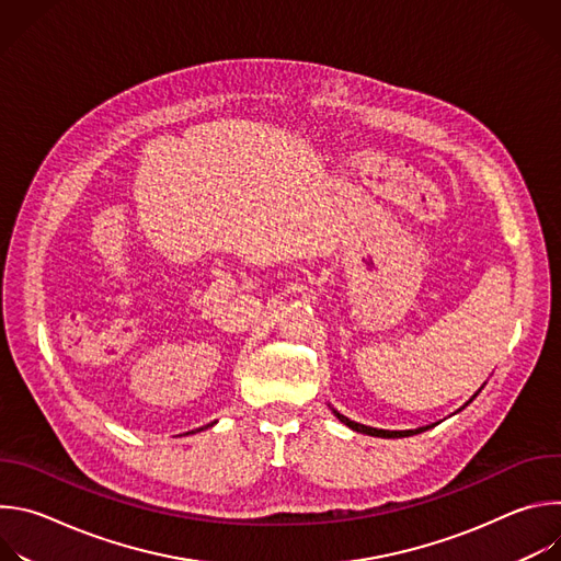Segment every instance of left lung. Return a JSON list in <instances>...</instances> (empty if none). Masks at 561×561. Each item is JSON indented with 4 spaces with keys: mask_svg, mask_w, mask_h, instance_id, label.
Wrapping results in <instances>:
<instances>
[{
    "mask_svg": "<svg viewBox=\"0 0 561 561\" xmlns=\"http://www.w3.org/2000/svg\"><path fill=\"white\" fill-rule=\"evenodd\" d=\"M479 394V390L468 399V402L463 404V407H468L472 399ZM461 407V409H463ZM335 415H337V420L342 422V424H346L348 428H353V431H357V433H364V435H373V437H388V439H394V437H411V435H417V433H424V431H428V428H433V426H422V428H415V431H381V428H373V426H364V424H357V422H353V420H348L346 415H342V413H337V411H333Z\"/></svg>",
    "mask_w": 561,
    "mask_h": 561,
    "instance_id": "8db88e82",
    "label": "left lung"
}]
</instances>
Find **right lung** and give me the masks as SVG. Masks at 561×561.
Segmentation results:
<instances>
[{"mask_svg":"<svg viewBox=\"0 0 561 561\" xmlns=\"http://www.w3.org/2000/svg\"><path fill=\"white\" fill-rule=\"evenodd\" d=\"M213 424H215V422H213ZM213 424H208V426H204V428H210ZM204 428H197V431H204ZM186 435H188V433H186Z\"/></svg>","mask_w":561,"mask_h":561,"instance_id":"add662e5","label":"right lung"}]
</instances>
